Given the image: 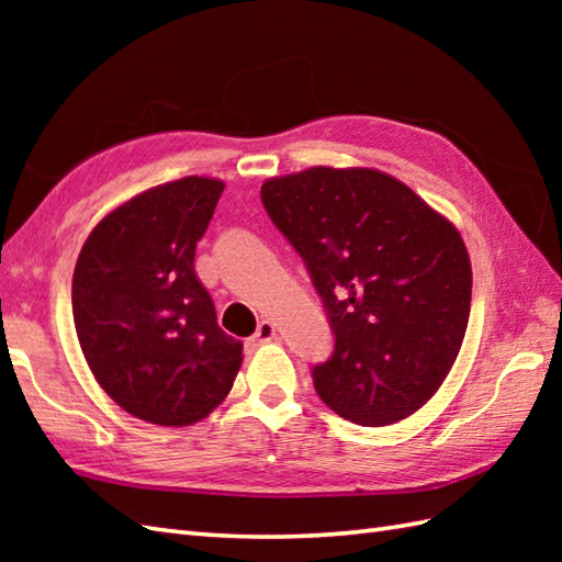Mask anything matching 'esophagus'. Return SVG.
<instances>
[{"label":"esophagus","instance_id":"esophagus-1","mask_svg":"<svg viewBox=\"0 0 562 562\" xmlns=\"http://www.w3.org/2000/svg\"><path fill=\"white\" fill-rule=\"evenodd\" d=\"M278 338V328H274L272 321H260L258 324V330L254 333V336L248 338L250 345H262V342H270Z\"/></svg>","mask_w":562,"mask_h":562}]
</instances>
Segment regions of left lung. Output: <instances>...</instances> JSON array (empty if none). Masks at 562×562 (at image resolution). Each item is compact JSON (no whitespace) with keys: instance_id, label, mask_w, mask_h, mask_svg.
I'll return each instance as SVG.
<instances>
[{"instance_id":"1","label":"left lung","mask_w":562,"mask_h":562,"mask_svg":"<svg viewBox=\"0 0 562 562\" xmlns=\"http://www.w3.org/2000/svg\"><path fill=\"white\" fill-rule=\"evenodd\" d=\"M260 200L302 256L336 338L312 372L321 401L367 427L423 408L469 326L473 278L457 226L376 169L268 178Z\"/></svg>"}]
</instances>
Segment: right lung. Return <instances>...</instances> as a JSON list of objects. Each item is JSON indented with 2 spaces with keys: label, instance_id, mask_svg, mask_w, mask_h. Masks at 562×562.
<instances>
[{
  "label": "right lung",
  "instance_id": "right-lung-1",
  "mask_svg": "<svg viewBox=\"0 0 562 562\" xmlns=\"http://www.w3.org/2000/svg\"><path fill=\"white\" fill-rule=\"evenodd\" d=\"M222 190L217 178L188 176L123 202L93 226L71 278L89 369L123 411L151 425L207 417L244 360L193 266Z\"/></svg>",
  "mask_w": 562,
  "mask_h": 562
}]
</instances>
